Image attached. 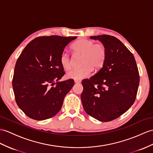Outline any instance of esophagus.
Listing matches in <instances>:
<instances>
[{
    "label": "esophagus",
    "mask_w": 153,
    "mask_h": 153,
    "mask_svg": "<svg viewBox=\"0 0 153 153\" xmlns=\"http://www.w3.org/2000/svg\"><path fill=\"white\" fill-rule=\"evenodd\" d=\"M74 82L76 83V84L80 83V82H81V80H74Z\"/></svg>",
    "instance_id": "34e87169"
}]
</instances>
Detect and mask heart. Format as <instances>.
Masks as SVG:
<instances>
[{
	"label": "heart",
	"mask_w": 153,
	"mask_h": 153,
	"mask_svg": "<svg viewBox=\"0 0 153 153\" xmlns=\"http://www.w3.org/2000/svg\"><path fill=\"white\" fill-rule=\"evenodd\" d=\"M72 50L76 54H81V64L79 68H73L67 73L69 79L76 80L82 79L90 75L93 68L95 70L100 69L106 61L107 51L102 43H94L91 40L82 39L73 43ZM59 62L65 69L71 67V58L67 52L64 51L59 57Z\"/></svg>",
	"instance_id": "1"
}]
</instances>
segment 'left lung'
Masks as SVG:
<instances>
[{
  "label": "left lung",
  "mask_w": 153,
  "mask_h": 153,
  "mask_svg": "<svg viewBox=\"0 0 153 153\" xmlns=\"http://www.w3.org/2000/svg\"><path fill=\"white\" fill-rule=\"evenodd\" d=\"M90 39L105 45L107 55L102 68L82 82V103L90 116L100 121H110L134 102L140 83L138 69L132 53L115 37L104 34Z\"/></svg>",
  "instance_id": "1"
}]
</instances>
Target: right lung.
I'll list each match as a JSON object with an SVG mask.
<instances>
[{"label": "right lung", "instance_id": "1", "mask_svg": "<svg viewBox=\"0 0 153 153\" xmlns=\"http://www.w3.org/2000/svg\"><path fill=\"white\" fill-rule=\"evenodd\" d=\"M76 37L42 36L31 41L15 66L12 86L17 105L30 118L41 121L60 110L74 80L58 82L64 75L59 57Z\"/></svg>", "mask_w": 153, "mask_h": 153}]
</instances>
